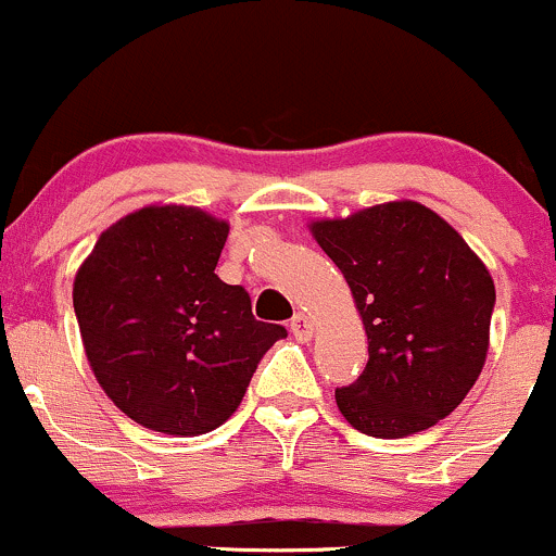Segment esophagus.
Here are the masks:
<instances>
[{"label": "esophagus", "instance_id": "1", "mask_svg": "<svg viewBox=\"0 0 556 556\" xmlns=\"http://www.w3.org/2000/svg\"><path fill=\"white\" fill-rule=\"evenodd\" d=\"M290 329H292V334H295L298 340H303V343H308V340L314 338V321H311L306 314H295V316H292Z\"/></svg>", "mask_w": 556, "mask_h": 556}]
</instances>
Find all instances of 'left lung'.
I'll return each mask as SVG.
<instances>
[{
  "mask_svg": "<svg viewBox=\"0 0 556 556\" xmlns=\"http://www.w3.org/2000/svg\"><path fill=\"white\" fill-rule=\"evenodd\" d=\"M353 292L369 362L334 390L340 414L375 438H406L448 417L478 382L496 288L483 261L414 200L308 224Z\"/></svg>",
  "mask_w": 556,
  "mask_h": 556,
  "instance_id": "obj_1",
  "label": "left lung"
}]
</instances>
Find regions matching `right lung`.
Listing matches in <instances>:
<instances>
[{"mask_svg": "<svg viewBox=\"0 0 556 556\" xmlns=\"http://www.w3.org/2000/svg\"><path fill=\"white\" fill-rule=\"evenodd\" d=\"M229 224L194 205H144L97 240L73 308L97 382L126 417L166 435L216 430L264 353L288 334L218 279Z\"/></svg>", "mask_w": 556, "mask_h": 556, "instance_id": "obj_1", "label": "right lung"}]
</instances>
